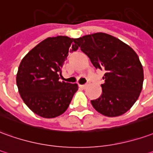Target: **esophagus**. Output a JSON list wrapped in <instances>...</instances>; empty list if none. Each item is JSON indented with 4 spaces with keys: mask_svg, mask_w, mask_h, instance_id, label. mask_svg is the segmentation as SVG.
<instances>
[{
    "mask_svg": "<svg viewBox=\"0 0 153 153\" xmlns=\"http://www.w3.org/2000/svg\"><path fill=\"white\" fill-rule=\"evenodd\" d=\"M80 88H86L88 87V84H83V85H79Z\"/></svg>",
    "mask_w": 153,
    "mask_h": 153,
    "instance_id": "34e87169",
    "label": "esophagus"
}]
</instances>
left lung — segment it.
<instances>
[{
  "label": "left lung",
  "mask_w": 153,
  "mask_h": 153,
  "mask_svg": "<svg viewBox=\"0 0 153 153\" xmlns=\"http://www.w3.org/2000/svg\"><path fill=\"white\" fill-rule=\"evenodd\" d=\"M96 69L104 70L102 94L92 100L94 109L107 117H117L135 103L143 88V69L136 52L106 33H94L74 39Z\"/></svg>",
  "instance_id": "obj_1"
}]
</instances>
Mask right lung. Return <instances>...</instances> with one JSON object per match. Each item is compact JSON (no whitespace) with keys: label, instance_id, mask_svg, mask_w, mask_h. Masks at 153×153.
Returning a JSON list of instances; mask_svg holds the SVG:
<instances>
[{"label":"right lung","instance_id":"obj_1","mask_svg":"<svg viewBox=\"0 0 153 153\" xmlns=\"http://www.w3.org/2000/svg\"><path fill=\"white\" fill-rule=\"evenodd\" d=\"M74 39L63 36L44 39L19 65L18 91L29 108L40 117L53 118L64 114L79 88L77 84L59 81L69 52L79 49Z\"/></svg>","mask_w":153,"mask_h":153}]
</instances>
